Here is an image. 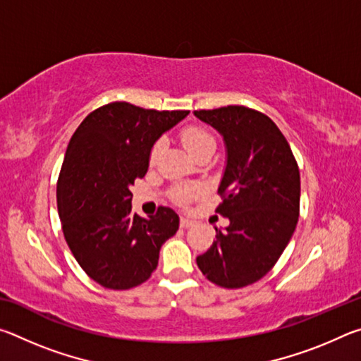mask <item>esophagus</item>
Masks as SVG:
<instances>
[{
	"label": "esophagus",
	"mask_w": 361,
	"mask_h": 361,
	"mask_svg": "<svg viewBox=\"0 0 361 361\" xmlns=\"http://www.w3.org/2000/svg\"><path fill=\"white\" fill-rule=\"evenodd\" d=\"M192 219H189V218H186V216H181V219H180V226L183 229H188V228H191L192 226Z\"/></svg>",
	"instance_id": "1"
}]
</instances>
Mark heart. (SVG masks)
Listing matches in <instances>:
<instances>
[{"label": "heart", "mask_w": 361, "mask_h": 361, "mask_svg": "<svg viewBox=\"0 0 361 361\" xmlns=\"http://www.w3.org/2000/svg\"><path fill=\"white\" fill-rule=\"evenodd\" d=\"M180 140L185 148L188 149L189 154L192 157H197L199 154H202L205 151H213L215 149V137L212 133L204 129L200 126H188L180 133ZM162 151V142H156L152 145L151 152H149V161L156 162L159 154ZM192 189L189 188H178L175 191V197L178 200H185L191 195Z\"/></svg>", "instance_id": "1"}]
</instances>
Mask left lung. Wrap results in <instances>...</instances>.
Segmentation results:
<instances>
[{"label":"left lung","mask_w":361,"mask_h":361,"mask_svg":"<svg viewBox=\"0 0 361 361\" xmlns=\"http://www.w3.org/2000/svg\"><path fill=\"white\" fill-rule=\"evenodd\" d=\"M221 133L228 162L218 188L216 213L229 219L197 266L212 283L242 288L276 266L296 229L299 169L288 142L271 118L229 105L194 111Z\"/></svg>","instance_id":"left-lung-1"}]
</instances>
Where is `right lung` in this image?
<instances>
[{
	"instance_id": "1",
	"label": "right lung",
	"mask_w": 361,
	"mask_h": 361,
	"mask_svg": "<svg viewBox=\"0 0 361 361\" xmlns=\"http://www.w3.org/2000/svg\"><path fill=\"white\" fill-rule=\"evenodd\" d=\"M188 114L113 102L73 133L57 181L59 216L78 264L105 288L146 282L162 243L178 231L180 218L169 207L148 219L133 213L130 186L148 172L156 140Z\"/></svg>"
}]
</instances>
